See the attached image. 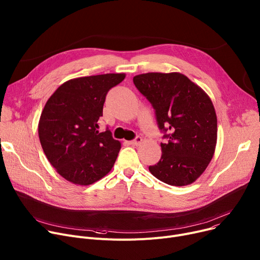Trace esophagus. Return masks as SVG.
<instances>
[{
  "label": "esophagus",
  "mask_w": 260,
  "mask_h": 260,
  "mask_svg": "<svg viewBox=\"0 0 260 260\" xmlns=\"http://www.w3.org/2000/svg\"><path fill=\"white\" fill-rule=\"evenodd\" d=\"M142 142H143V137H141V136H136V137H135V139H133V141L129 142V144H130V145H132V146H138V145H141V144H142Z\"/></svg>",
  "instance_id": "34e87169"
}]
</instances>
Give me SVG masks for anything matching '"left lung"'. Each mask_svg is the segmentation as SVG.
Segmentation results:
<instances>
[{
	"label": "left lung",
	"mask_w": 260,
	"mask_h": 260,
	"mask_svg": "<svg viewBox=\"0 0 260 260\" xmlns=\"http://www.w3.org/2000/svg\"><path fill=\"white\" fill-rule=\"evenodd\" d=\"M133 83L152 104L158 128L169 141L151 174L169 185L184 186L203 174L213 157L216 114L207 93L180 73H147Z\"/></svg>",
	"instance_id": "1"
}]
</instances>
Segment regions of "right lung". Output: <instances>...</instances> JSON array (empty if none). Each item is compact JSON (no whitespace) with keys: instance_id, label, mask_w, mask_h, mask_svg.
Returning a JSON list of instances; mask_svg holds the SVG:
<instances>
[{"instance_id":"right-lung-1","label":"right lung","mask_w":260,"mask_h":260,"mask_svg":"<svg viewBox=\"0 0 260 260\" xmlns=\"http://www.w3.org/2000/svg\"><path fill=\"white\" fill-rule=\"evenodd\" d=\"M125 74H104L69 80L47 101L38 136L50 164L66 180L89 185L106 176L121 150L110 130L100 132L106 94Z\"/></svg>"}]
</instances>
